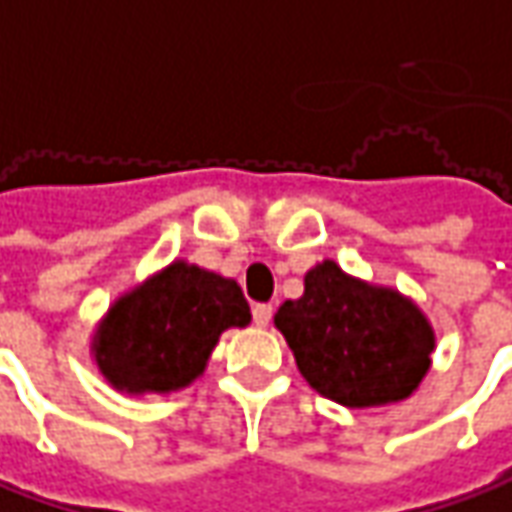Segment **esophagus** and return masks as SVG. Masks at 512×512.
<instances>
[{"instance_id":"esophagus-1","label":"esophagus","mask_w":512,"mask_h":512,"mask_svg":"<svg viewBox=\"0 0 512 512\" xmlns=\"http://www.w3.org/2000/svg\"><path fill=\"white\" fill-rule=\"evenodd\" d=\"M271 314H274V311H271V305H266V302H260V305L252 308V316H255L257 328H266V325L271 322Z\"/></svg>"}]
</instances>
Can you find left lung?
Returning a JSON list of instances; mask_svg holds the SVG:
<instances>
[{
	"instance_id": "obj_1",
	"label": "left lung",
	"mask_w": 512,
	"mask_h": 512,
	"mask_svg": "<svg viewBox=\"0 0 512 512\" xmlns=\"http://www.w3.org/2000/svg\"><path fill=\"white\" fill-rule=\"evenodd\" d=\"M274 325L302 378L350 409L409 398L431 367L426 314L401 291L350 277L333 260L305 274L302 297L285 300Z\"/></svg>"
}]
</instances>
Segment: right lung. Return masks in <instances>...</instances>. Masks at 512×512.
<instances>
[{"label": "right lung", "instance_id": "right-lung-1", "mask_svg": "<svg viewBox=\"0 0 512 512\" xmlns=\"http://www.w3.org/2000/svg\"><path fill=\"white\" fill-rule=\"evenodd\" d=\"M252 322L241 285L173 260L109 308L95 330L97 370L128 395L173 392L204 373L227 328Z\"/></svg>", "mask_w": 512, "mask_h": 512}]
</instances>
